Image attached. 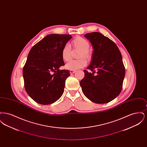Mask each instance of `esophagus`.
<instances>
[{"mask_svg":"<svg viewBox=\"0 0 147 147\" xmlns=\"http://www.w3.org/2000/svg\"><path fill=\"white\" fill-rule=\"evenodd\" d=\"M76 72V70H70V74H73V73H74Z\"/></svg>","mask_w":147,"mask_h":147,"instance_id":"obj_1","label":"esophagus"}]
</instances>
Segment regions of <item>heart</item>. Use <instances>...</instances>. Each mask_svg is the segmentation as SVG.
Instances as JSON below:
<instances>
[{"instance_id":"obj_1","label":"heart","mask_w":147,"mask_h":147,"mask_svg":"<svg viewBox=\"0 0 147 147\" xmlns=\"http://www.w3.org/2000/svg\"><path fill=\"white\" fill-rule=\"evenodd\" d=\"M71 45L73 49L79 51L78 58L80 59L71 61L65 65V68L69 70H77L82 68L87 64L85 59L88 61L91 59V52L89 49L90 43L84 37L78 36L71 41ZM61 57L64 62H68L71 59V51L68 45L63 46L61 51Z\"/></svg>"}]
</instances>
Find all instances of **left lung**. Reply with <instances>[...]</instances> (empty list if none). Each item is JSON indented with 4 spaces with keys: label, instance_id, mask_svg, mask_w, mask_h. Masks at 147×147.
<instances>
[{
    "label": "left lung",
    "instance_id": "8db88e82",
    "mask_svg": "<svg viewBox=\"0 0 147 147\" xmlns=\"http://www.w3.org/2000/svg\"><path fill=\"white\" fill-rule=\"evenodd\" d=\"M84 36L91 42V63L84 70L80 85L84 95L96 104H106L119 96L122 88L125 68L121 53L115 42L98 32Z\"/></svg>",
    "mask_w": 147,
    "mask_h": 147
}]
</instances>
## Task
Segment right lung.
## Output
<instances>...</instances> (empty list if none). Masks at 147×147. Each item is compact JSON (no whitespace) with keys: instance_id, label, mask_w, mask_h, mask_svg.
<instances>
[{"instance_id":"obj_1","label":"right lung","mask_w":147,"mask_h":147,"mask_svg":"<svg viewBox=\"0 0 147 147\" xmlns=\"http://www.w3.org/2000/svg\"><path fill=\"white\" fill-rule=\"evenodd\" d=\"M71 38L70 35L50 34L30 51L23 78L26 91L37 103L49 105L62 96L70 72L59 69L64 65L61 51Z\"/></svg>"}]
</instances>
